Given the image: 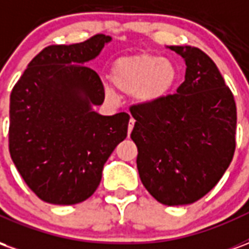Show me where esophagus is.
<instances>
[{
    "label": "esophagus",
    "mask_w": 249,
    "mask_h": 249,
    "mask_svg": "<svg viewBox=\"0 0 249 249\" xmlns=\"http://www.w3.org/2000/svg\"><path fill=\"white\" fill-rule=\"evenodd\" d=\"M133 126H135V119H130L129 124H128V136L130 135V132H132V129H133Z\"/></svg>",
    "instance_id": "obj_1"
}]
</instances>
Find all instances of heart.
I'll use <instances>...</instances> for the list:
<instances>
[{
	"mask_svg": "<svg viewBox=\"0 0 249 249\" xmlns=\"http://www.w3.org/2000/svg\"><path fill=\"white\" fill-rule=\"evenodd\" d=\"M113 85L120 92L132 94L142 104H153L168 96L178 82V69L169 58L140 53L121 57L110 73ZM109 97L114 94L107 89Z\"/></svg>",
	"mask_w": 249,
	"mask_h": 249,
	"instance_id": "b5f03b06",
	"label": "heart"
}]
</instances>
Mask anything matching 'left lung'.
Wrapping results in <instances>:
<instances>
[{"mask_svg":"<svg viewBox=\"0 0 249 249\" xmlns=\"http://www.w3.org/2000/svg\"><path fill=\"white\" fill-rule=\"evenodd\" d=\"M184 58L178 93L130 108L137 169L164 205H187L219 183L235 153L236 104L217 66L195 46H167Z\"/></svg>","mask_w":249,"mask_h":249,"instance_id":"left-lung-1","label":"left lung"}]
</instances>
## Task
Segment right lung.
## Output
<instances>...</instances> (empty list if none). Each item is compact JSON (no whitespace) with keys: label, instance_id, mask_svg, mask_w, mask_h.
I'll list each match as a JSON object with an SVG mask.
<instances>
[{"label":"right lung","instance_id":"add662e5","mask_svg":"<svg viewBox=\"0 0 249 249\" xmlns=\"http://www.w3.org/2000/svg\"><path fill=\"white\" fill-rule=\"evenodd\" d=\"M112 38L97 35L51 45L29 62L10 94L9 151L19 175L46 203L73 205L90 197L104 164L128 133L129 114L103 116L104 85L85 64Z\"/></svg>","mask_w":249,"mask_h":249}]
</instances>
